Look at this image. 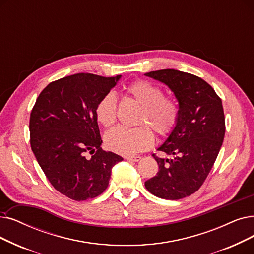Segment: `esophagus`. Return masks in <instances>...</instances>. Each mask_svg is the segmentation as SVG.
Returning <instances> with one entry per match:
<instances>
[{"label": "esophagus", "mask_w": 254, "mask_h": 254, "mask_svg": "<svg viewBox=\"0 0 254 254\" xmlns=\"http://www.w3.org/2000/svg\"><path fill=\"white\" fill-rule=\"evenodd\" d=\"M127 161H131V162H139L141 160L140 156H133V157H127L126 158Z\"/></svg>", "instance_id": "esophagus-1"}]
</instances>
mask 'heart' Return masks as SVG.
Segmentation results:
<instances>
[{
  "instance_id": "obj_1",
  "label": "heart",
  "mask_w": 254,
  "mask_h": 254,
  "mask_svg": "<svg viewBox=\"0 0 254 254\" xmlns=\"http://www.w3.org/2000/svg\"><path fill=\"white\" fill-rule=\"evenodd\" d=\"M127 94L141 105L137 127H116L105 135L107 148L124 156H130L149 148L154 142L153 130L160 136H167L175 128L180 119V106L176 98L163 95V90L156 84L138 80L127 87ZM97 123L105 127L116 121L117 98L114 92L104 94L95 106ZM143 125H142L141 124ZM146 123V125L144 124Z\"/></svg>"
}]
</instances>
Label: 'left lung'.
I'll use <instances>...</instances> for the list:
<instances>
[{
    "instance_id": "8db88e82",
    "label": "left lung",
    "mask_w": 254,
    "mask_h": 254,
    "mask_svg": "<svg viewBox=\"0 0 254 254\" xmlns=\"http://www.w3.org/2000/svg\"><path fill=\"white\" fill-rule=\"evenodd\" d=\"M145 75L166 84L180 106V119L158 148L172 159L152 154L159 165L145 188L163 199L176 200L200 188L222 146L225 117L221 98L201 78L175 69H161Z\"/></svg>"
}]
</instances>
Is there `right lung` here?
<instances>
[{"mask_svg":"<svg viewBox=\"0 0 254 254\" xmlns=\"http://www.w3.org/2000/svg\"><path fill=\"white\" fill-rule=\"evenodd\" d=\"M120 76L84 72L65 76L50 83L32 109V151L54 188L70 199L82 201L101 195L113 166L124 160L102 149L94 113L97 102ZM87 152L93 154L90 159L85 158Z\"/></svg>","mask_w":254,"mask_h":254,"instance_id":"1","label":"right lung"}]
</instances>
